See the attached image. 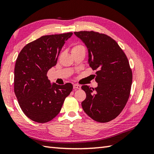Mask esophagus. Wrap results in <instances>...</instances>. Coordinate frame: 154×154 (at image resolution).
Listing matches in <instances>:
<instances>
[{
  "label": "esophagus",
  "instance_id": "esophagus-1",
  "mask_svg": "<svg viewBox=\"0 0 154 154\" xmlns=\"http://www.w3.org/2000/svg\"><path fill=\"white\" fill-rule=\"evenodd\" d=\"M73 88L75 89H81V85L78 84H74L73 85Z\"/></svg>",
  "mask_w": 154,
  "mask_h": 154
}]
</instances>
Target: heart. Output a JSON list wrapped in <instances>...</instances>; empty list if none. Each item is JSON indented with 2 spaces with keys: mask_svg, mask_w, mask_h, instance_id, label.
<instances>
[{
  "mask_svg": "<svg viewBox=\"0 0 154 154\" xmlns=\"http://www.w3.org/2000/svg\"><path fill=\"white\" fill-rule=\"evenodd\" d=\"M80 50H85V48L81 45H76L72 48V51H75Z\"/></svg>",
  "mask_w": 154,
  "mask_h": 154,
  "instance_id": "b5f03b06",
  "label": "heart"
}]
</instances>
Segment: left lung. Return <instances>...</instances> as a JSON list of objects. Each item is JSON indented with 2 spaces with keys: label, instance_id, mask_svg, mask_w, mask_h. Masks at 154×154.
I'll return each mask as SVG.
<instances>
[{
  "label": "left lung",
  "instance_id": "1",
  "mask_svg": "<svg viewBox=\"0 0 154 154\" xmlns=\"http://www.w3.org/2000/svg\"><path fill=\"white\" fill-rule=\"evenodd\" d=\"M89 51V63L96 70L97 87H81L86 99L81 105L88 116L104 123L119 115L126 106L132 82V72L126 54L109 35L94 31L75 32Z\"/></svg>",
  "mask_w": 154,
  "mask_h": 154
}]
</instances>
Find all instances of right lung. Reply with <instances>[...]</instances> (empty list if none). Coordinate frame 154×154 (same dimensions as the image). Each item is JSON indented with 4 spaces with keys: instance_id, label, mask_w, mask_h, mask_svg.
<instances>
[{
    "instance_id": "obj_1",
    "label": "right lung",
    "mask_w": 154,
    "mask_h": 154,
    "mask_svg": "<svg viewBox=\"0 0 154 154\" xmlns=\"http://www.w3.org/2000/svg\"><path fill=\"white\" fill-rule=\"evenodd\" d=\"M72 34L43 35L26 45L16 59L14 91L23 112L34 122L45 123L54 119L73 90L71 83L51 84L47 77Z\"/></svg>"
}]
</instances>
